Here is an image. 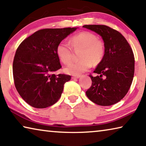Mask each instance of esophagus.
I'll list each match as a JSON object with an SVG mask.
<instances>
[{"label":"esophagus","instance_id":"1","mask_svg":"<svg viewBox=\"0 0 146 146\" xmlns=\"http://www.w3.org/2000/svg\"><path fill=\"white\" fill-rule=\"evenodd\" d=\"M80 75H74V76H72V79H78L80 78Z\"/></svg>","mask_w":146,"mask_h":146}]
</instances>
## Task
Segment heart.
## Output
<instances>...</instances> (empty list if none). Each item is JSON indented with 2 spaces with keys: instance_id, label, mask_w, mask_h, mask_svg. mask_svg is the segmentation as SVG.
I'll return each mask as SVG.
<instances>
[{
  "instance_id": "1",
  "label": "heart",
  "mask_w": 146,
  "mask_h": 146,
  "mask_svg": "<svg viewBox=\"0 0 146 146\" xmlns=\"http://www.w3.org/2000/svg\"><path fill=\"white\" fill-rule=\"evenodd\" d=\"M69 44L61 41L56 47V53L59 59L64 64H68L72 57V49L82 48L80 54V60L71 63L65 68L68 74L78 75L87 71L94 64H99L105 54L104 43L97 39V36L92 32H82L72 36ZM71 46L70 47V46Z\"/></svg>"
}]
</instances>
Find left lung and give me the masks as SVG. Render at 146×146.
Returning a JSON list of instances; mask_svg holds the SVG:
<instances>
[{"label": "left lung", "instance_id": "left-lung-1", "mask_svg": "<svg viewBox=\"0 0 146 146\" xmlns=\"http://www.w3.org/2000/svg\"><path fill=\"white\" fill-rule=\"evenodd\" d=\"M97 33L104 42L105 54L89 76L92 85L86 95L94 104L109 106L120 102L127 94L135 73V57L129 44L121 33L106 25H84Z\"/></svg>", "mask_w": 146, "mask_h": 146}]
</instances>
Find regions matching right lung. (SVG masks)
Returning <instances> with one entry per match:
<instances>
[{
	"mask_svg": "<svg viewBox=\"0 0 146 146\" xmlns=\"http://www.w3.org/2000/svg\"><path fill=\"white\" fill-rule=\"evenodd\" d=\"M77 28H45L26 38L17 49L13 63L14 83L19 94L33 107L43 109L60 98L71 76L53 74L61 68L56 47Z\"/></svg>",
	"mask_w": 146,
	"mask_h": 146,
	"instance_id": "add662e5",
	"label": "right lung"
}]
</instances>
